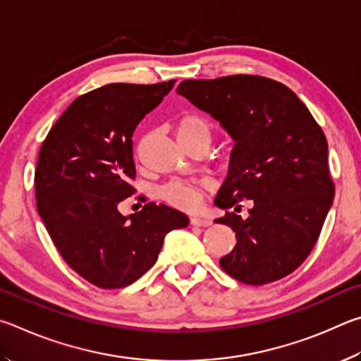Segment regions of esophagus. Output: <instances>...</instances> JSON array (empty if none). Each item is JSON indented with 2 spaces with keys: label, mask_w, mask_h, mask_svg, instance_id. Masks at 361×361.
Masks as SVG:
<instances>
[{
  "label": "esophagus",
  "mask_w": 361,
  "mask_h": 361,
  "mask_svg": "<svg viewBox=\"0 0 361 361\" xmlns=\"http://www.w3.org/2000/svg\"><path fill=\"white\" fill-rule=\"evenodd\" d=\"M190 224L193 226H209V225H212V220L211 219H203V217H192Z\"/></svg>",
  "instance_id": "esophagus-1"
}]
</instances>
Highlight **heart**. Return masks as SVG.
Here are the masks:
<instances>
[{
    "instance_id": "obj_1",
    "label": "heart",
    "mask_w": 361,
    "mask_h": 361,
    "mask_svg": "<svg viewBox=\"0 0 361 361\" xmlns=\"http://www.w3.org/2000/svg\"><path fill=\"white\" fill-rule=\"evenodd\" d=\"M177 137H206L211 141V126L204 118L197 116H185L177 123ZM207 184H197V182L174 179L160 188V198L168 204L180 207V209H197L203 197V190Z\"/></svg>"
}]
</instances>
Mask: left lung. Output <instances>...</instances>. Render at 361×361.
<instances>
[{
  "mask_svg": "<svg viewBox=\"0 0 361 361\" xmlns=\"http://www.w3.org/2000/svg\"><path fill=\"white\" fill-rule=\"evenodd\" d=\"M177 93L235 139L216 206L238 211L239 201L252 200L247 219L225 212L216 220L238 239L220 267L249 286L293 273L317 243L334 197L328 142L312 114L288 87L262 75L188 79Z\"/></svg>",
  "mask_w": 361,
  "mask_h": 361,
  "instance_id": "left-lung-1",
  "label": "left lung"
}]
</instances>
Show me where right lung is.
I'll return each instance as SVG.
<instances>
[{"instance_id":"1","label":"right lung","mask_w":361,"mask_h":361,"mask_svg":"<svg viewBox=\"0 0 361 361\" xmlns=\"http://www.w3.org/2000/svg\"><path fill=\"white\" fill-rule=\"evenodd\" d=\"M176 80L107 84L75 98L37 157V212L69 268L99 288H122L154 267L164 236L185 228L184 212L147 203L122 216L135 193L133 133Z\"/></svg>"}]
</instances>
